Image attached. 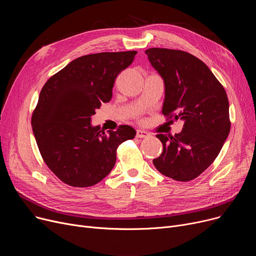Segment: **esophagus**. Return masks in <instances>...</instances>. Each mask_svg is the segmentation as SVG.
Wrapping results in <instances>:
<instances>
[{"label":"esophagus","instance_id":"obj_1","mask_svg":"<svg viewBox=\"0 0 256 256\" xmlns=\"http://www.w3.org/2000/svg\"><path fill=\"white\" fill-rule=\"evenodd\" d=\"M150 136V134L145 132V130H137L136 132V137L137 138H147Z\"/></svg>","mask_w":256,"mask_h":256}]
</instances>
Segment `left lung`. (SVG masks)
Here are the masks:
<instances>
[{
  "label": "left lung",
  "instance_id": "obj_1",
  "mask_svg": "<svg viewBox=\"0 0 256 256\" xmlns=\"http://www.w3.org/2000/svg\"><path fill=\"white\" fill-rule=\"evenodd\" d=\"M145 54L164 78V116L167 120H184L180 134H158L163 152L152 163L167 178L192 180L218 156L230 134L226 91L208 67L192 54L160 48L146 50Z\"/></svg>",
  "mask_w": 256,
  "mask_h": 256
}]
</instances>
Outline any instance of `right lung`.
<instances>
[{
    "instance_id": "right-lung-1",
    "label": "right lung",
    "mask_w": 256,
    "mask_h": 256,
    "mask_svg": "<svg viewBox=\"0 0 256 256\" xmlns=\"http://www.w3.org/2000/svg\"><path fill=\"white\" fill-rule=\"evenodd\" d=\"M137 52H106L82 56L52 76L32 114L38 150L50 171L74 188L96 184L113 169L118 146L136 130L119 126L104 132L91 126V116L110 102L117 76Z\"/></svg>"
}]
</instances>
